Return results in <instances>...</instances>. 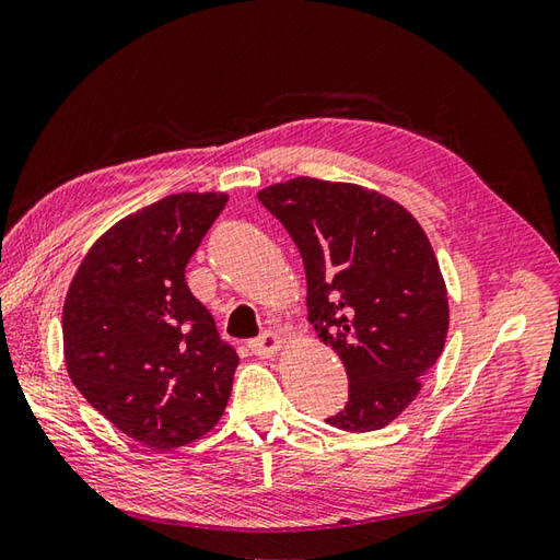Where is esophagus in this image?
Masks as SVG:
<instances>
[{
    "label": "esophagus",
    "mask_w": 560,
    "mask_h": 560,
    "mask_svg": "<svg viewBox=\"0 0 560 560\" xmlns=\"http://www.w3.org/2000/svg\"><path fill=\"white\" fill-rule=\"evenodd\" d=\"M281 342H283L281 335L267 330L264 335H259V338L249 340V350L254 354H261V358H271V354L281 348Z\"/></svg>",
    "instance_id": "obj_1"
}]
</instances>
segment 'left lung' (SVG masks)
Instances as JSON below:
<instances>
[{
    "mask_svg": "<svg viewBox=\"0 0 560 560\" xmlns=\"http://www.w3.org/2000/svg\"><path fill=\"white\" fill-rule=\"evenodd\" d=\"M301 252L308 320L340 354L350 394L328 416L342 431L394 421L441 358L448 296L419 222L380 192L318 178L259 190Z\"/></svg>",
    "mask_w": 560,
    "mask_h": 560,
    "instance_id": "1",
    "label": "left lung"
}]
</instances>
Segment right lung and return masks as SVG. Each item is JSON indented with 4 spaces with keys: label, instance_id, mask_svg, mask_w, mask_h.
Segmentation results:
<instances>
[{
    "label": "right lung",
    "instance_id": "right-lung-1",
    "mask_svg": "<svg viewBox=\"0 0 560 560\" xmlns=\"http://www.w3.org/2000/svg\"><path fill=\"white\" fill-rule=\"evenodd\" d=\"M176 192L119 220L85 254L63 306L68 374L93 409L154 451L208 433L240 364L186 283V264L225 208Z\"/></svg>",
    "mask_w": 560,
    "mask_h": 560
}]
</instances>
